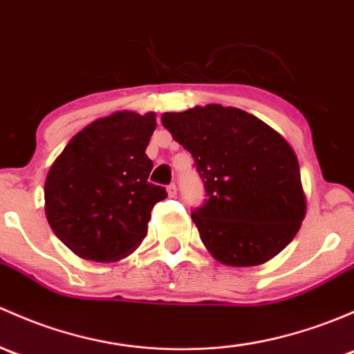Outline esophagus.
Returning a JSON list of instances; mask_svg holds the SVG:
<instances>
[{
	"label": "esophagus",
	"mask_w": 354,
	"mask_h": 354,
	"mask_svg": "<svg viewBox=\"0 0 354 354\" xmlns=\"http://www.w3.org/2000/svg\"><path fill=\"white\" fill-rule=\"evenodd\" d=\"M167 195L169 196H176V185H169V187H167Z\"/></svg>",
	"instance_id": "34e87169"
}]
</instances>
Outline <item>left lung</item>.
Listing matches in <instances>:
<instances>
[{
    "instance_id": "obj_1",
    "label": "left lung",
    "mask_w": 354,
    "mask_h": 354,
    "mask_svg": "<svg viewBox=\"0 0 354 354\" xmlns=\"http://www.w3.org/2000/svg\"><path fill=\"white\" fill-rule=\"evenodd\" d=\"M161 120L205 183L207 200L192 218L207 251L234 268L283 251L307 214L299 159L285 137L234 106L166 111Z\"/></svg>"
}]
</instances>
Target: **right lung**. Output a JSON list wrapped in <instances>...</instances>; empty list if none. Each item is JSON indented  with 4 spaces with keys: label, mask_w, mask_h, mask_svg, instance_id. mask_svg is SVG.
I'll return each mask as SVG.
<instances>
[{
    "label": "right lung",
    "mask_w": 354,
    "mask_h": 354,
    "mask_svg": "<svg viewBox=\"0 0 354 354\" xmlns=\"http://www.w3.org/2000/svg\"><path fill=\"white\" fill-rule=\"evenodd\" d=\"M156 125L154 111H115L77 132L52 162L44 187L47 222L80 258L118 261L146 237L152 207L167 196L147 181Z\"/></svg>",
    "instance_id": "right-lung-1"
}]
</instances>
